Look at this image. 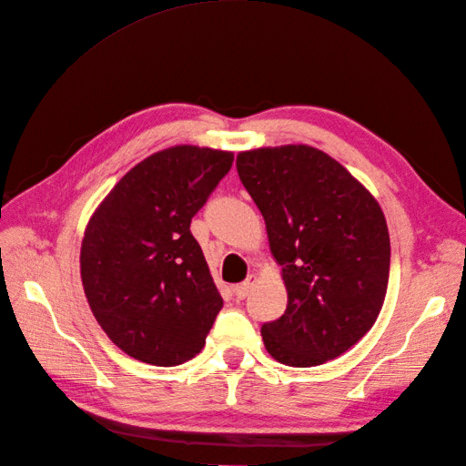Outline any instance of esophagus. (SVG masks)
Masks as SVG:
<instances>
[{
	"mask_svg": "<svg viewBox=\"0 0 466 466\" xmlns=\"http://www.w3.org/2000/svg\"><path fill=\"white\" fill-rule=\"evenodd\" d=\"M255 278H257V276L250 274V276L243 281V284H237V286L233 288V293H235L237 299H245V298H247L250 288H252V284H255Z\"/></svg>",
	"mask_w": 466,
	"mask_h": 466,
	"instance_id": "1",
	"label": "esophagus"
}]
</instances>
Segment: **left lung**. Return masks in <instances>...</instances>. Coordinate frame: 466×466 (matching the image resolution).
<instances>
[{"mask_svg": "<svg viewBox=\"0 0 466 466\" xmlns=\"http://www.w3.org/2000/svg\"><path fill=\"white\" fill-rule=\"evenodd\" d=\"M237 173L266 223L288 289L286 313L262 324L276 361L313 368L371 330L390 266L387 221L373 194L324 151H241Z\"/></svg>", "mask_w": 466, "mask_h": 466, "instance_id": "obj_1", "label": "left lung"}]
</instances>
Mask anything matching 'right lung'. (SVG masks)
Instances as JSON below:
<instances>
[{
    "mask_svg": "<svg viewBox=\"0 0 466 466\" xmlns=\"http://www.w3.org/2000/svg\"><path fill=\"white\" fill-rule=\"evenodd\" d=\"M231 163V151L167 147L130 168L91 216L83 289L130 358L173 368L202 351L223 299L190 221Z\"/></svg>",
    "mask_w": 466,
    "mask_h": 466,
    "instance_id": "right-lung-1",
    "label": "right lung"
}]
</instances>
